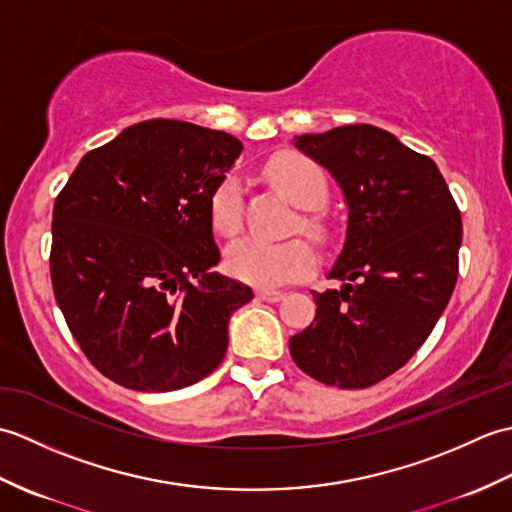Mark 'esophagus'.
Segmentation results:
<instances>
[{
	"mask_svg": "<svg viewBox=\"0 0 512 512\" xmlns=\"http://www.w3.org/2000/svg\"><path fill=\"white\" fill-rule=\"evenodd\" d=\"M255 295H257V299L268 301V303H277V301L284 299V292H281V290H270V288H259Z\"/></svg>",
	"mask_w": 512,
	"mask_h": 512,
	"instance_id": "esophagus-1",
	"label": "esophagus"
}]
</instances>
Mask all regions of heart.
I'll return each instance as SVG.
<instances>
[{
  "label": "heart",
  "mask_w": 512,
  "mask_h": 512,
  "mask_svg": "<svg viewBox=\"0 0 512 512\" xmlns=\"http://www.w3.org/2000/svg\"><path fill=\"white\" fill-rule=\"evenodd\" d=\"M264 176L286 198L303 209L295 228H301L317 242L328 237V222L317 209L328 198V176L317 160L299 151H277L264 165ZM215 233L233 237L242 226V187L233 173L215 184L206 200ZM317 262L314 248L301 237L284 242H266L242 237L226 248V268L235 279L253 286H281L306 277Z\"/></svg>",
  "instance_id": "b5f03b06"
}]
</instances>
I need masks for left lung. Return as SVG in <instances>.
<instances>
[{"label":"left lung","mask_w":512,"mask_h":512,"mask_svg":"<svg viewBox=\"0 0 512 512\" xmlns=\"http://www.w3.org/2000/svg\"><path fill=\"white\" fill-rule=\"evenodd\" d=\"M332 173L347 235L314 292L317 314L290 339L292 361L323 385L363 389L391 376L436 328L458 281L462 217L440 169L374 125L295 136Z\"/></svg>","instance_id":"8db88e82"}]
</instances>
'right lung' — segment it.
Masks as SVG:
<instances>
[{
    "instance_id": "obj_1",
    "label": "right lung",
    "mask_w": 512,
    "mask_h": 512,
    "mask_svg": "<svg viewBox=\"0 0 512 512\" xmlns=\"http://www.w3.org/2000/svg\"><path fill=\"white\" fill-rule=\"evenodd\" d=\"M231 134L154 118L85 154L52 211L54 299L90 363L136 391L198 383L253 299L220 262L206 200L242 154Z\"/></svg>"
}]
</instances>
